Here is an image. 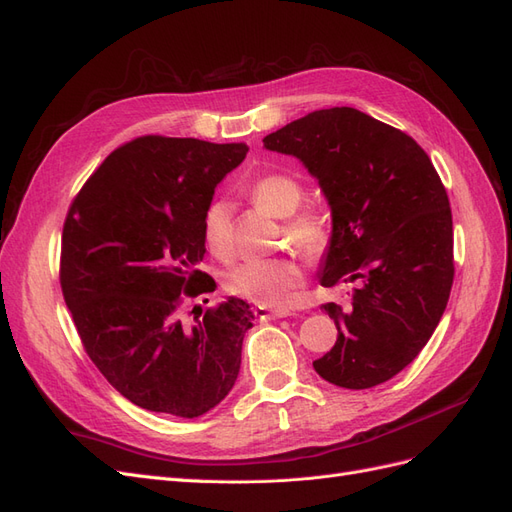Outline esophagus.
I'll list each match as a JSON object with an SVG mask.
<instances>
[{"mask_svg": "<svg viewBox=\"0 0 512 512\" xmlns=\"http://www.w3.org/2000/svg\"><path fill=\"white\" fill-rule=\"evenodd\" d=\"M254 314H256V318H260V320H275V318H286V316H290L288 309H271V307H256Z\"/></svg>", "mask_w": 512, "mask_h": 512, "instance_id": "obj_1", "label": "esophagus"}]
</instances>
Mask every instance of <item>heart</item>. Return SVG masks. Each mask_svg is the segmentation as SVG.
Segmentation results:
<instances>
[{
  "instance_id": "b5f03b06",
  "label": "heart",
  "mask_w": 512,
  "mask_h": 512,
  "mask_svg": "<svg viewBox=\"0 0 512 512\" xmlns=\"http://www.w3.org/2000/svg\"><path fill=\"white\" fill-rule=\"evenodd\" d=\"M303 196V183L288 173L260 175L250 185V198L260 209L286 220V239L305 256L316 258L327 252L331 226L316 209L299 211ZM203 239L213 256L230 258L235 252L232 209L226 200H215L207 207L203 215ZM301 286L303 269L292 256L243 260L224 275L226 292L260 307L288 305Z\"/></svg>"
}]
</instances>
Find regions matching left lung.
Masks as SVG:
<instances>
[{
  "label": "left lung",
  "instance_id": "8db88e82",
  "mask_svg": "<svg viewBox=\"0 0 512 512\" xmlns=\"http://www.w3.org/2000/svg\"><path fill=\"white\" fill-rule=\"evenodd\" d=\"M294 156L331 207L318 280L352 284V307L322 305L335 346L314 361L342 389H371L425 348L453 286V215L444 185L414 138L350 106L322 108L262 138Z\"/></svg>",
  "mask_w": 512,
  "mask_h": 512
}]
</instances>
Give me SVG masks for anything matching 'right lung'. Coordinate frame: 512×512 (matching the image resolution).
<instances>
[{
    "label": "right lung",
    "instance_id": "1",
    "mask_svg": "<svg viewBox=\"0 0 512 512\" xmlns=\"http://www.w3.org/2000/svg\"><path fill=\"white\" fill-rule=\"evenodd\" d=\"M245 143L141 136L87 179L61 235V290L102 376L134 406L181 418L230 393L254 314L230 297L185 324V297L213 292L198 262L203 215Z\"/></svg>",
    "mask_w": 512,
    "mask_h": 512
}]
</instances>
